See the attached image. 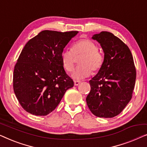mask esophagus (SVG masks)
<instances>
[{
  "instance_id": "esophagus-1",
  "label": "esophagus",
  "mask_w": 147,
  "mask_h": 147,
  "mask_svg": "<svg viewBox=\"0 0 147 147\" xmlns=\"http://www.w3.org/2000/svg\"><path fill=\"white\" fill-rule=\"evenodd\" d=\"M80 83H81V82L79 80H74V85L75 86H78Z\"/></svg>"
}]
</instances>
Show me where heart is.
Listing matches in <instances>:
<instances>
[{"label": "heart", "instance_id": "obj_1", "mask_svg": "<svg viewBox=\"0 0 147 147\" xmlns=\"http://www.w3.org/2000/svg\"><path fill=\"white\" fill-rule=\"evenodd\" d=\"M82 55L72 76L77 80L84 79L101 69L104 63V55L91 40L82 39L76 41L71 46V50H64L61 54V61L64 69L68 72L72 71L75 64L74 56Z\"/></svg>", "mask_w": 147, "mask_h": 147}]
</instances>
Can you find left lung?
Returning a JSON list of instances; mask_svg holds the SVG:
<instances>
[{"label":"left lung","instance_id":"8db88e82","mask_svg":"<svg viewBox=\"0 0 147 147\" xmlns=\"http://www.w3.org/2000/svg\"><path fill=\"white\" fill-rule=\"evenodd\" d=\"M104 53V63L89 82L91 90L86 102L98 117L112 118L126 107L132 98L136 69L127 45L112 33L102 31L92 36Z\"/></svg>","mask_w":147,"mask_h":147}]
</instances>
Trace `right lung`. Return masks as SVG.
<instances>
[{
  "instance_id": "right-lung-1",
  "label": "right lung",
  "mask_w": 147,
  "mask_h": 147,
  "mask_svg": "<svg viewBox=\"0 0 147 147\" xmlns=\"http://www.w3.org/2000/svg\"><path fill=\"white\" fill-rule=\"evenodd\" d=\"M78 31L45 30L22 50L13 73V89L25 111L46 116L55 109L74 81L62 65L61 54Z\"/></svg>"
}]
</instances>
